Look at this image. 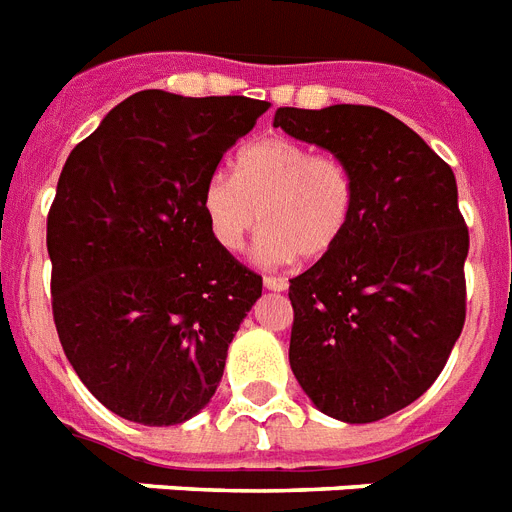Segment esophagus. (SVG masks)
Returning a JSON list of instances; mask_svg holds the SVG:
<instances>
[{
	"label": "esophagus",
	"instance_id": "esophagus-1",
	"mask_svg": "<svg viewBox=\"0 0 512 512\" xmlns=\"http://www.w3.org/2000/svg\"><path fill=\"white\" fill-rule=\"evenodd\" d=\"M264 287L266 290H274V293H282V290H287V280L285 277H272V274H266Z\"/></svg>",
	"mask_w": 512,
	"mask_h": 512
}]
</instances>
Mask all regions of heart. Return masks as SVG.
<instances>
[{
	"label": "heart",
	"mask_w": 512,
	"mask_h": 512,
	"mask_svg": "<svg viewBox=\"0 0 512 512\" xmlns=\"http://www.w3.org/2000/svg\"><path fill=\"white\" fill-rule=\"evenodd\" d=\"M211 238L238 253L261 227V264H287L298 253L322 259L337 248L356 209V180L342 159L316 154L290 138H259L235 156V175L211 172L201 190Z\"/></svg>",
	"instance_id": "1"
}]
</instances>
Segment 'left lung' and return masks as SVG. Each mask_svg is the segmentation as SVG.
I'll return each mask as SVG.
<instances>
[{
	"label": "left lung",
	"instance_id": "8db88e82",
	"mask_svg": "<svg viewBox=\"0 0 512 512\" xmlns=\"http://www.w3.org/2000/svg\"><path fill=\"white\" fill-rule=\"evenodd\" d=\"M274 128L332 151L356 180L345 238L290 280V369L319 411L371 424L432 387L466 322L455 175L377 107H280Z\"/></svg>",
	"mask_w": 512,
	"mask_h": 512
}]
</instances>
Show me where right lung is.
<instances>
[{"label":"right lung","mask_w":512,"mask_h":512,"mask_svg":"<svg viewBox=\"0 0 512 512\" xmlns=\"http://www.w3.org/2000/svg\"><path fill=\"white\" fill-rule=\"evenodd\" d=\"M266 109L138 91L67 156L46 219L54 324L117 416L183 424L217 392L261 277L214 243L201 190Z\"/></svg>","instance_id":"add662e5"}]
</instances>
